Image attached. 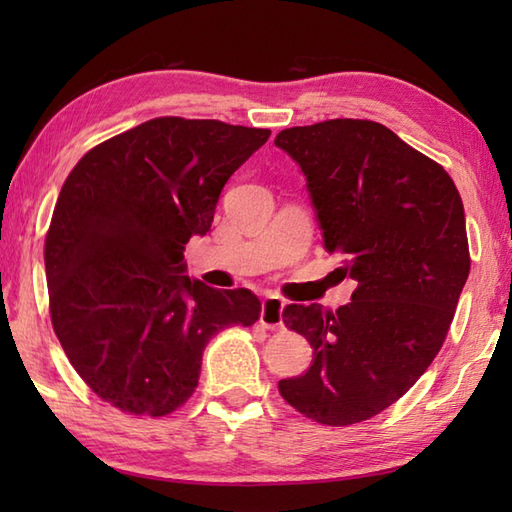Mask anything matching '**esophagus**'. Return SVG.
<instances>
[{
	"mask_svg": "<svg viewBox=\"0 0 512 512\" xmlns=\"http://www.w3.org/2000/svg\"><path fill=\"white\" fill-rule=\"evenodd\" d=\"M284 308H286V303L279 297H266L262 301V314H259V323H262L266 330H281L284 328V321H281Z\"/></svg>",
	"mask_w": 512,
	"mask_h": 512,
	"instance_id": "1",
	"label": "esophagus"
}]
</instances>
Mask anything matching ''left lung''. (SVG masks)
Listing matches in <instances>:
<instances>
[{"mask_svg":"<svg viewBox=\"0 0 512 512\" xmlns=\"http://www.w3.org/2000/svg\"><path fill=\"white\" fill-rule=\"evenodd\" d=\"M301 167L328 253L358 288L336 312L286 306L312 347L279 394L330 427L369 420L405 396L447 339L471 270L462 198L438 162L374 121L334 118L279 132Z\"/></svg>","mask_w":512,"mask_h":512,"instance_id":"left-lung-1","label":"left lung"}]
</instances>
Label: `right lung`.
<instances>
[{
    "label": "right lung",
    "instance_id": "obj_1",
    "mask_svg": "<svg viewBox=\"0 0 512 512\" xmlns=\"http://www.w3.org/2000/svg\"><path fill=\"white\" fill-rule=\"evenodd\" d=\"M270 129L151 118L90 149L63 182L46 235L54 334L96 396L134 416L176 411L202 352L262 303L184 275V244L206 235L226 180Z\"/></svg>",
    "mask_w": 512,
    "mask_h": 512
}]
</instances>
